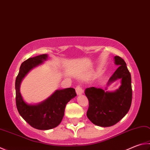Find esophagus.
Masks as SVG:
<instances>
[{"mask_svg":"<svg viewBox=\"0 0 150 150\" xmlns=\"http://www.w3.org/2000/svg\"><path fill=\"white\" fill-rule=\"evenodd\" d=\"M75 91H76V92H77V95H80L81 94H83V90L82 88V87L81 86V85H77V86H76Z\"/></svg>","mask_w":150,"mask_h":150,"instance_id":"obj_1","label":"esophagus"}]
</instances>
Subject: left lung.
Instances as JSON below:
<instances>
[{
	"instance_id": "8db88e82",
	"label": "left lung",
	"mask_w": 150,
	"mask_h": 150,
	"mask_svg": "<svg viewBox=\"0 0 150 150\" xmlns=\"http://www.w3.org/2000/svg\"><path fill=\"white\" fill-rule=\"evenodd\" d=\"M115 62L119 67L110 78L111 83L121 79V86L114 92L95 87L87 88L84 94L88 100L87 117L92 123L100 127L115 125L128 113L132 102L131 76L124 59L115 56Z\"/></svg>"
}]
</instances>
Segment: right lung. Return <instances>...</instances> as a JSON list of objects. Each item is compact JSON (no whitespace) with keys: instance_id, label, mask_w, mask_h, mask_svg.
Masks as SVG:
<instances>
[{"instance_id":"add662e5","label":"right lung","mask_w":150,"mask_h":150,"mask_svg":"<svg viewBox=\"0 0 150 150\" xmlns=\"http://www.w3.org/2000/svg\"><path fill=\"white\" fill-rule=\"evenodd\" d=\"M47 58V54H41L24 61L15 83L16 103L19 113L29 125L39 130H48L58 126L64 115L67 103L77 96L74 88H67L56 91L47 100L38 105H28L23 101L20 92L21 80L32 68L42 64Z\"/></svg>"}]
</instances>
